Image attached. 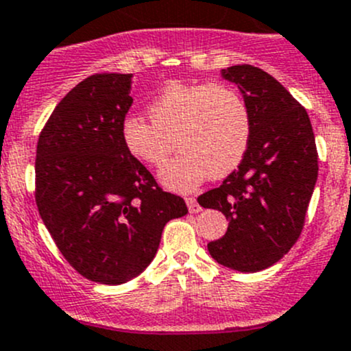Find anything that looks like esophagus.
<instances>
[{
	"mask_svg": "<svg viewBox=\"0 0 351 351\" xmlns=\"http://www.w3.org/2000/svg\"><path fill=\"white\" fill-rule=\"evenodd\" d=\"M185 200H186V205H189L190 214H197V212H200V205H198L195 197H186Z\"/></svg>",
	"mask_w": 351,
	"mask_h": 351,
	"instance_id": "34e87169",
	"label": "esophagus"
}]
</instances>
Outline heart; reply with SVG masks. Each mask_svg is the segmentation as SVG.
Instances as JSON below:
<instances>
[{
    "label": "heart",
    "mask_w": 351,
    "mask_h": 351,
    "mask_svg": "<svg viewBox=\"0 0 351 351\" xmlns=\"http://www.w3.org/2000/svg\"><path fill=\"white\" fill-rule=\"evenodd\" d=\"M147 113L151 120L143 115L123 119V146L154 168L165 165L178 146L182 153L159 175L171 190L193 189L205 176L221 180L231 175L250 149V107L243 95L228 84L171 81L151 101Z\"/></svg>",
    "instance_id": "b5f03b06"
}]
</instances>
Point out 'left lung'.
Returning a JSON list of instances; mask_svg holds the SVG:
<instances>
[{"label": "left lung", "instance_id": "left-lung-1", "mask_svg": "<svg viewBox=\"0 0 351 351\" xmlns=\"http://www.w3.org/2000/svg\"><path fill=\"white\" fill-rule=\"evenodd\" d=\"M238 84L253 119L250 149L238 169L198 197L229 221L207 244L217 263L254 274L277 263L297 243L317 180V149L306 108L268 73L251 64L222 69Z\"/></svg>", "mask_w": 351, "mask_h": 351}]
</instances>
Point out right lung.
Instances as JSON below:
<instances>
[{"instance_id":"1","label":"right lung","mask_w":351,"mask_h":351,"mask_svg":"<svg viewBox=\"0 0 351 351\" xmlns=\"http://www.w3.org/2000/svg\"><path fill=\"white\" fill-rule=\"evenodd\" d=\"M130 74L81 81L45 122L35 158V202L67 263L91 282L119 285L153 261L162 229L189 212L125 149Z\"/></svg>"}]
</instances>
